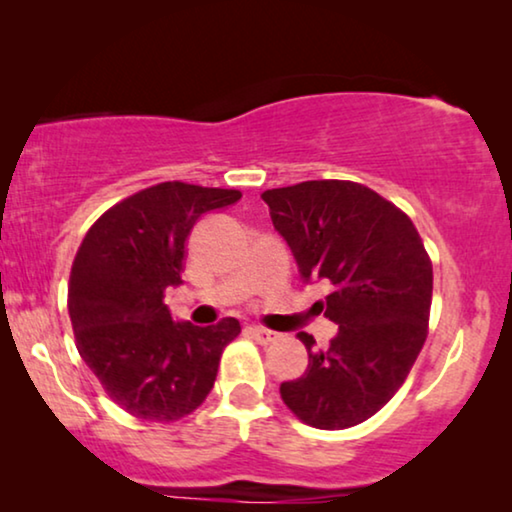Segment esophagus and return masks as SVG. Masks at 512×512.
Segmentation results:
<instances>
[{"instance_id": "1", "label": "esophagus", "mask_w": 512, "mask_h": 512, "mask_svg": "<svg viewBox=\"0 0 512 512\" xmlns=\"http://www.w3.org/2000/svg\"><path fill=\"white\" fill-rule=\"evenodd\" d=\"M249 333L254 335V340L261 342V345H268V342H275L279 338V333L268 331V328L263 326H249Z\"/></svg>"}]
</instances>
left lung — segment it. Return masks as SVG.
Wrapping results in <instances>:
<instances>
[{
  "instance_id": "8db88e82",
  "label": "left lung",
  "mask_w": 512,
  "mask_h": 512,
  "mask_svg": "<svg viewBox=\"0 0 512 512\" xmlns=\"http://www.w3.org/2000/svg\"><path fill=\"white\" fill-rule=\"evenodd\" d=\"M261 198L300 279L333 286L317 307L338 324L326 349L298 335L310 363L279 394L317 429L366 422L405 382L426 340L433 268L422 237L401 209L354 181H303Z\"/></svg>"
}]
</instances>
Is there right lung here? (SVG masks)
<instances>
[{"label": "right lung", "instance_id": "obj_1", "mask_svg": "<svg viewBox=\"0 0 512 512\" xmlns=\"http://www.w3.org/2000/svg\"><path fill=\"white\" fill-rule=\"evenodd\" d=\"M242 198L233 188L181 181L144 188L104 212L83 237L69 277V319L81 359L125 412L174 422L214 387L221 352L240 333L174 321L163 303L184 284L186 240L195 223Z\"/></svg>", "mask_w": 512, "mask_h": 512}]
</instances>
